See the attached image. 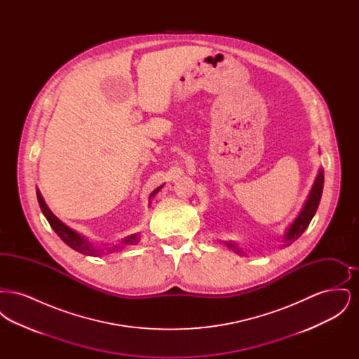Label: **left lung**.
Wrapping results in <instances>:
<instances>
[{
	"label": "left lung",
	"mask_w": 359,
	"mask_h": 359,
	"mask_svg": "<svg viewBox=\"0 0 359 359\" xmlns=\"http://www.w3.org/2000/svg\"><path fill=\"white\" fill-rule=\"evenodd\" d=\"M323 183H325V173L323 170H319V173L315 179V183L311 188V192L308 195L307 201H306V205L302 208L300 214L297 215V218L292 222L287 233L284 234L283 237V242H284V248L290 246V243H293L296 239L299 238L308 227L309 222L312 221L316 210H318V205L320 202V198H322V192H323ZM226 246L229 249H231L233 252L242 255L243 252L239 249L238 246L234 243V242H224Z\"/></svg>",
	"instance_id": "obj_1"
}]
</instances>
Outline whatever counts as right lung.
I'll list each match as a JSON object with an SVG mask.
<instances>
[{
  "label": "right lung",
  "mask_w": 359,
  "mask_h": 359,
  "mask_svg": "<svg viewBox=\"0 0 359 359\" xmlns=\"http://www.w3.org/2000/svg\"><path fill=\"white\" fill-rule=\"evenodd\" d=\"M161 187H163V186H160V187L154 189V192L149 195V201L161 189ZM36 194H37V201H39L40 208H41L44 217L47 218V221L51 224L52 229L55 230V233H56L60 238L63 239V242L67 243L69 248H72L74 250H76V252H79V253H82V255H87V256H101L104 252L113 253V252L120 250V249L125 248V246L136 245V243H138V241H140V236H138V233H136V234H132V236H128V237L121 239L120 243H117V245H111V246H107V248H104V249L97 248V246H94L88 239L82 237L81 234H78V233L74 231L72 229H69V226H66L56 215H53V212L48 208V205H46V202H44V199H43V196H41V194H40L39 189L36 191ZM149 205H151V202H149Z\"/></svg>",
  "instance_id": "right-lung-1"
}]
</instances>
